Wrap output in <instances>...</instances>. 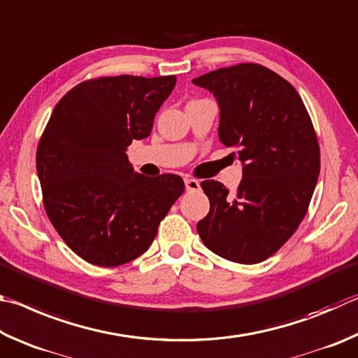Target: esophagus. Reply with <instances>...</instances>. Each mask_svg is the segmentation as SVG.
<instances>
[{
	"label": "esophagus",
	"mask_w": 358,
	"mask_h": 358,
	"mask_svg": "<svg viewBox=\"0 0 358 358\" xmlns=\"http://www.w3.org/2000/svg\"><path fill=\"white\" fill-rule=\"evenodd\" d=\"M184 182H185V190L187 192H196V190H199V182H198L196 179L185 178Z\"/></svg>",
	"instance_id": "1"
}]
</instances>
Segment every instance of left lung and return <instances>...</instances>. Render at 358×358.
Returning <instances> with one entry per match:
<instances>
[{
	"label": "left lung",
	"instance_id": "left-lung-1",
	"mask_svg": "<svg viewBox=\"0 0 358 358\" xmlns=\"http://www.w3.org/2000/svg\"><path fill=\"white\" fill-rule=\"evenodd\" d=\"M193 85L214 94L218 138L242 162L234 195L217 180L201 182L210 209L198 234L222 258L256 264L278 252L306 214L321 168L315 129L292 85L259 64L218 69Z\"/></svg>",
	"mask_w": 358,
	"mask_h": 358
}]
</instances>
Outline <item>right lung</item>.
Listing matches in <instances>:
<instances>
[{
    "label": "right lung",
    "instance_id": "obj_1",
    "mask_svg": "<svg viewBox=\"0 0 358 358\" xmlns=\"http://www.w3.org/2000/svg\"><path fill=\"white\" fill-rule=\"evenodd\" d=\"M174 86V75L90 80L50 116L36 157L43 206L62 241L90 264L115 267L143 255L184 193L182 178H144L127 157L131 140L150 135Z\"/></svg>",
    "mask_w": 358,
    "mask_h": 358
}]
</instances>
